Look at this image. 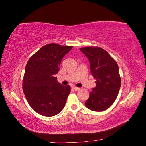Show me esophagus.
Returning a JSON list of instances; mask_svg holds the SVG:
<instances>
[{
    "mask_svg": "<svg viewBox=\"0 0 146 146\" xmlns=\"http://www.w3.org/2000/svg\"><path fill=\"white\" fill-rule=\"evenodd\" d=\"M74 90L75 91H78V90H80V88H78V87H77V86H74Z\"/></svg>",
    "mask_w": 146,
    "mask_h": 146,
    "instance_id": "obj_1",
    "label": "esophagus"
}]
</instances>
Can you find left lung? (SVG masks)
<instances>
[{
  "label": "left lung",
  "mask_w": 146,
  "mask_h": 146,
  "mask_svg": "<svg viewBox=\"0 0 146 146\" xmlns=\"http://www.w3.org/2000/svg\"><path fill=\"white\" fill-rule=\"evenodd\" d=\"M80 50L89 60L91 74L96 83L85 105L92 111H104L114 102L120 89L121 78L118 65L101 47H85L80 48Z\"/></svg>",
  "instance_id": "obj_1"
}]
</instances>
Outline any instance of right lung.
<instances>
[{
    "label": "right lung",
    "instance_id": "right-lung-1",
    "mask_svg": "<svg viewBox=\"0 0 146 146\" xmlns=\"http://www.w3.org/2000/svg\"><path fill=\"white\" fill-rule=\"evenodd\" d=\"M72 46L51 43L44 46L29 58L23 80V90L29 104L41 115L50 117L64 107L70 92L69 85H61L56 74L63 56Z\"/></svg>",
    "mask_w": 146,
    "mask_h": 146
}]
</instances>
